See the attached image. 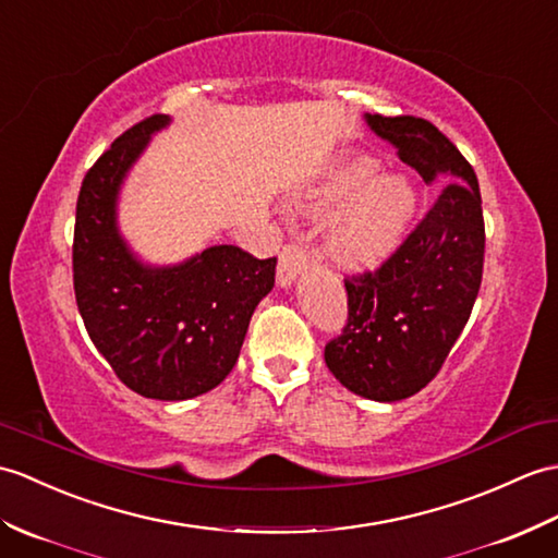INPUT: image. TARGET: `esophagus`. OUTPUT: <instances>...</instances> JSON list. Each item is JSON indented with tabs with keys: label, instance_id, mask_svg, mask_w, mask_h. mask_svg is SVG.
<instances>
[{
	"label": "esophagus",
	"instance_id": "obj_1",
	"mask_svg": "<svg viewBox=\"0 0 558 558\" xmlns=\"http://www.w3.org/2000/svg\"><path fill=\"white\" fill-rule=\"evenodd\" d=\"M306 264H308V256L304 252L302 244H288L280 252V264H278V284L280 288H290V284L296 280V276L302 274V270H306Z\"/></svg>",
	"mask_w": 558,
	"mask_h": 558
}]
</instances>
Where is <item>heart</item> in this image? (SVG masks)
<instances>
[{
  "label": "heart",
  "mask_w": 558,
  "mask_h": 558,
  "mask_svg": "<svg viewBox=\"0 0 558 558\" xmlns=\"http://www.w3.org/2000/svg\"><path fill=\"white\" fill-rule=\"evenodd\" d=\"M380 173L371 157H349L323 183L306 192L302 209L332 216L326 252L335 264L366 270L387 262L409 235L418 192L401 173Z\"/></svg>",
  "instance_id": "heart-1"
}]
</instances>
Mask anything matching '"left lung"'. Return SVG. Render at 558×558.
I'll list each match as a JSON object with an SVG mask.
<instances>
[{"mask_svg": "<svg viewBox=\"0 0 558 558\" xmlns=\"http://www.w3.org/2000/svg\"><path fill=\"white\" fill-rule=\"evenodd\" d=\"M364 119L425 185H445L375 274L344 280L347 326L326 344V364L349 392L399 401L435 378L469 323L483 280V199L471 163L430 121L380 113Z\"/></svg>", "mask_w": 558, "mask_h": 558, "instance_id": "1", "label": "left lung"}]
</instances>
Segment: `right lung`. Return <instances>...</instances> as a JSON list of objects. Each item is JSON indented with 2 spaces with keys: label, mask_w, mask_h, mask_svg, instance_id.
Listing matches in <instances>:
<instances>
[{
  "label": "right lung",
  "mask_w": 558,
  "mask_h": 558,
  "mask_svg": "<svg viewBox=\"0 0 558 558\" xmlns=\"http://www.w3.org/2000/svg\"><path fill=\"white\" fill-rule=\"evenodd\" d=\"M171 116L133 125L89 168L75 206L73 288L97 352L133 392L183 401L214 390L235 366L276 258L232 244L171 266L142 262L119 228V194Z\"/></svg>",
  "instance_id": "right-lung-1"
}]
</instances>
